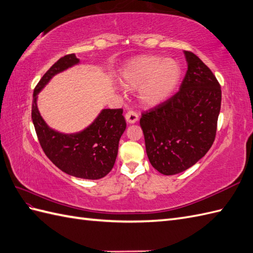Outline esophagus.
<instances>
[{
    "instance_id": "obj_1",
    "label": "esophagus",
    "mask_w": 253,
    "mask_h": 253,
    "mask_svg": "<svg viewBox=\"0 0 253 253\" xmlns=\"http://www.w3.org/2000/svg\"><path fill=\"white\" fill-rule=\"evenodd\" d=\"M125 119H126L127 123H129V124H134V123L138 121V114L134 112V111L130 110L126 113Z\"/></svg>"
}]
</instances>
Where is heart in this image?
I'll return each mask as SVG.
<instances>
[{"label": "heart", "instance_id": "obj_1", "mask_svg": "<svg viewBox=\"0 0 253 253\" xmlns=\"http://www.w3.org/2000/svg\"><path fill=\"white\" fill-rule=\"evenodd\" d=\"M181 76L179 63L158 56H142L121 69L119 82L129 89L138 88V99L144 107L165 102L177 87Z\"/></svg>", "mask_w": 253, "mask_h": 253}]
</instances>
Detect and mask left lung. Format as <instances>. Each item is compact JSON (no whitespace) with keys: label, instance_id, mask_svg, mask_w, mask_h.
<instances>
[{"label":"left lung","instance_id":"obj_1","mask_svg":"<svg viewBox=\"0 0 253 253\" xmlns=\"http://www.w3.org/2000/svg\"><path fill=\"white\" fill-rule=\"evenodd\" d=\"M180 90L140 119L151 165L165 175L180 173L212 145L221 108V87L213 73L191 51Z\"/></svg>","mask_w":253,"mask_h":253}]
</instances>
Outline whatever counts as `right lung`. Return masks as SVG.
<instances>
[{
	"label": "right lung",
	"instance_id": "add662e5",
	"mask_svg": "<svg viewBox=\"0 0 253 253\" xmlns=\"http://www.w3.org/2000/svg\"><path fill=\"white\" fill-rule=\"evenodd\" d=\"M80 64L75 54L60 58L43 78L33 92L32 122L40 144L52 164L70 175L98 180L112 170L119 143L126 129L122 109H102L89 125L80 131L66 133L49 127L38 108V96L57 74Z\"/></svg>",
	"mask_w": 253,
	"mask_h": 253
}]
</instances>
